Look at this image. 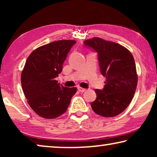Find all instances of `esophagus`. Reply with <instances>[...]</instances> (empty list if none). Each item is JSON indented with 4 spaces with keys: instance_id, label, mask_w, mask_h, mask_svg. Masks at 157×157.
<instances>
[{
    "instance_id": "esophagus-1",
    "label": "esophagus",
    "mask_w": 157,
    "mask_h": 157,
    "mask_svg": "<svg viewBox=\"0 0 157 157\" xmlns=\"http://www.w3.org/2000/svg\"><path fill=\"white\" fill-rule=\"evenodd\" d=\"M78 91L80 92H84V91H86V89H83V88H81V87H78Z\"/></svg>"
}]
</instances>
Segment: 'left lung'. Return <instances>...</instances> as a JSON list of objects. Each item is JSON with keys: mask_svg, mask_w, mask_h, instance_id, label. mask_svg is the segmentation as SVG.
Instances as JSON below:
<instances>
[{"mask_svg": "<svg viewBox=\"0 0 157 157\" xmlns=\"http://www.w3.org/2000/svg\"><path fill=\"white\" fill-rule=\"evenodd\" d=\"M83 44L97 53L101 74L106 77L104 89L95 90L97 98L91 103V108L102 117H116L127 108L136 91L138 76L134 57L125 47L98 37Z\"/></svg>", "mask_w": 157, "mask_h": 157, "instance_id": "left-lung-1", "label": "left lung"}]
</instances>
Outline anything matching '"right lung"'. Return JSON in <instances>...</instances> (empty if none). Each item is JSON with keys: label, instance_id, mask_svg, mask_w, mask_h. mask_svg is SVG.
Returning <instances> with one entry per match:
<instances>
[{"label": "right lung", "instance_id": "obj_1", "mask_svg": "<svg viewBox=\"0 0 157 157\" xmlns=\"http://www.w3.org/2000/svg\"><path fill=\"white\" fill-rule=\"evenodd\" d=\"M75 40L53 41L36 48L25 62L21 74V85L31 108L45 119H54L64 113L76 88L58 83L63 62Z\"/></svg>", "mask_w": 157, "mask_h": 157}]
</instances>
